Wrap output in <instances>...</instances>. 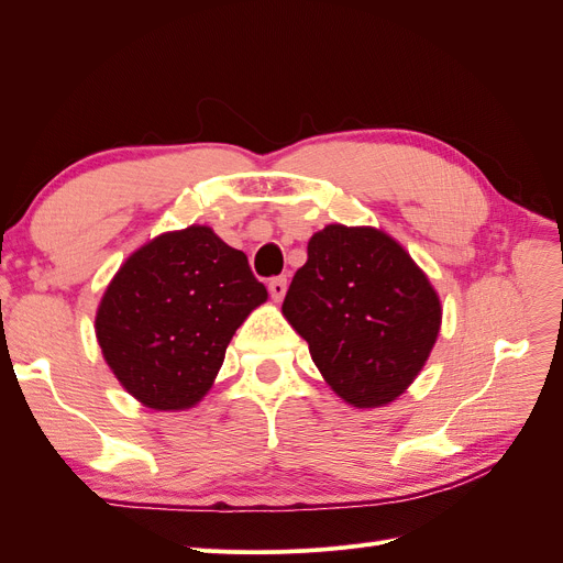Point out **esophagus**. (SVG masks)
Segmentation results:
<instances>
[{
    "instance_id": "obj_1",
    "label": "esophagus",
    "mask_w": 563,
    "mask_h": 563,
    "mask_svg": "<svg viewBox=\"0 0 563 563\" xmlns=\"http://www.w3.org/2000/svg\"><path fill=\"white\" fill-rule=\"evenodd\" d=\"M267 288H269L272 300L279 302V300L284 298V294H286V277H284V275H282V277H272L269 284H267Z\"/></svg>"
}]
</instances>
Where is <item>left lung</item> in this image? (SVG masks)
<instances>
[{
  "instance_id": "8db88e82",
  "label": "left lung",
  "mask_w": 563,
  "mask_h": 563,
  "mask_svg": "<svg viewBox=\"0 0 563 563\" xmlns=\"http://www.w3.org/2000/svg\"><path fill=\"white\" fill-rule=\"evenodd\" d=\"M282 312L335 395L356 408L397 399L441 323L439 298L411 255L380 230L345 225L312 236Z\"/></svg>"
}]
</instances>
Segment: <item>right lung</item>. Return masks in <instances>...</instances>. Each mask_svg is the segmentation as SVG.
I'll use <instances>...</instances> for the list:
<instances>
[{"instance_id": "1", "label": "right lung", "mask_w": 563, "mask_h": 563, "mask_svg": "<svg viewBox=\"0 0 563 563\" xmlns=\"http://www.w3.org/2000/svg\"><path fill=\"white\" fill-rule=\"evenodd\" d=\"M246 255L201 225L168 232L117 272L96 335L117 380L145 406H195L223 366L234 331L265 302Z\"/></svg>"}]
</instances>
